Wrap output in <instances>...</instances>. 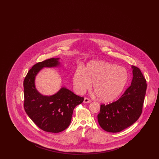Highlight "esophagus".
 <instances>
[{
  "instance_id": "esophagus-1",
  "label": "esophagus",
  "mask_w": 159,
  "mask_h": 159,
  "mask_svg": "<svg viewBox=\"0 0 159 159\" xmlns=\"http://www.w3.org/2000/svg\"><path fill=\"white\" fill-rule=\"evenodd\" d=\"M91 102V99L88 98H86V97H85V98H84V100H83V102H84V103H89V102Z\"/></svg>"
}]
</instances>
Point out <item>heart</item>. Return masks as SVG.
I'll use <instances>...</instances> for the list:
<instances>
[{"label":"heart","instance_id":"b5f03b06","mask_svg":"<svg viewBox=\"0 0 159 159\" xmlns=\"http://www.w3.org/2000/svg\"><path fill=\"white\" fill-rule=\"evenodd\" d=\"M129 77L128 71L123 67L103 61H93L84 68H76L73 75V83L79 94L89 90L93 84V90L99 99L110 102L121 95Z\"/></svg>","mask_w":159,"mask_h":159}]
</instances>
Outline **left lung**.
<instances>
[{
    "instance_id": "left-lung-1",
    "label": "left lung",
    "mask_w": 159,
    "mask_h": 159,
    "mask_svg": "<svg viewBox=\"0 0 159 159\" xmlns=\"http://www.w3.org/2000/svg\"><path fill=\"white\" fill-rule=\"evenodd\" d=\"M131 85L117 101L101 104L98 120L100 126L108 132L116 133L133 125L143 112L147 90L146 80L140 69L134 66Z\"/></svg>"
}]
</instances>
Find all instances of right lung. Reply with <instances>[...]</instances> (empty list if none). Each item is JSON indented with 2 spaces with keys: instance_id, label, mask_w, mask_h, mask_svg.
Returning <instances> with one entry per match:
<instances>
[{
  "instance_id": "1",
  "label": "right lung",
  "mask_w": 159,
  "mask_h": 159,
  "mask_svg": "<svg viewBox=\"0 0 159 159\" xmlns=\"http://www.w3.org/2000/svg\"><path fill=\"white\" fill-rule=\"evenodd\" d=\"M58 60L52 58L36 63L28 71L23 83L25 111L39 128L51 133L68 128L75 108L84 100L65 88L50 97L43 96L36 89L34 79L38 72L43 67L58 66Z\"/></svg>"
}]
</instances>
